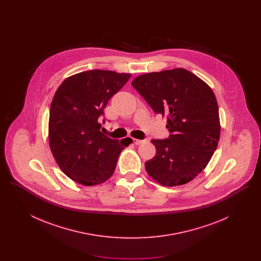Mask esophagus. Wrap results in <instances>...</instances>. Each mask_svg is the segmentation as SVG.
Segmentation results:
<instances>
[{"mask_svg": "<svg viewBox=\"0 0 261 261\" xmlns=\"http://www.w3.org/2000/svg\"><path fill=\"white\" fill-rule=\"evenodd\" d=\"M134 143H135L136 145H141V144H143V143H144V140H138V139H134Z\"/></svg>", "mask_w": 261, "mask_h": 261, "instance_id": "1", "label": "esophagus"}]
</instances>
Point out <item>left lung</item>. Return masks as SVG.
Segmentation results:
<instances>
[{
    "mask_svg": "<svg viewBox=\"0 0 261 261\" xmlns=\"http://www.w3.org/2000/svg\"><path fill=\"white\" fill-rule=\"evenodd\" d=\"M132 86L152 111L166 116L171 135L151 140L155 155L145 163L162 186L191 182L208 164L220 138L219 110L211 88L184 68L140 75Z\"/></svg>",
    "mask_w": 261,
    "mask_h": 261,
    "instance_id": "1",
    "label": "left lung"
}]
</instances>
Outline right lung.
Masks as SVG:
<instances>
[{"instance_id": "obj_1", "label": "right lung", "mask_w": 261, "mask_h": 261, "mask_svg": "<svg viewBox=\"0 0 261 261\" xmlns=\"http://www.w3.org/2000/svg\"><path fill=\"white\" fill-rule=\"evenodd\" d=\"M130 77L111 70L83 71L66 78L54 96L50 151L62 172L81 185L95 186L110 179L121 150L133 142L111 139L99 131L108 101Z\"/></svg>"}]
</instances>
